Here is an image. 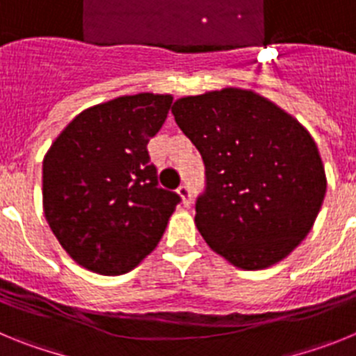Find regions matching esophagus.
<instances>
[{"label":"esophagus","mask_w":356,"mask_h":356,"mask_svg":"<svg viewBox=\"0 0 356 356\" xmlns=\"http://www.w3.org/2000/svg\"><path fill=\"white\" fill-rule=\"evenodd\" d=\"M176 193L180 194L184 205H191V201H193V193H191V187H188V185H180Z\"/></svg>","instance_id":"obj_1"}]
</instances>
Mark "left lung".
I'll return each mask as SVG.
<instances>
[{"label": "left lung", "instance_id": "left-lung-1", "mask_svg": "<svg viewBox=\"0 0 356 356\" xmlns=\"http://www.w3.org/2000/svg\"><path fill=\"white\" fill-rule=\"evenodd\" d=\"M172 115L205 163L194 221L207 244L248 271L285 259L326 194L310 134L266 97L232 87L181 97Z\"/></svg>", "mask_w": 356, "mask_h": 356}]
</instances>
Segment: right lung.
<instances>
[{
    "label": "right lung",
    "mask_w": 356,
    "mask_h": 356,
    "mask_svg": "<svg viewBox=\"0 0 356 356\" xmlns=\"http://www.w3.org/2000/svg\"><path fill=\"white\" fill-rule=\"evenodd\" d=\"M171 103L169 94L143 92L90 106L44 156V216L85 269L124 275L162 238L181 197L159 187L147 143Z\"/></svg>",
    "instance_id": "1"
}]
</instances>
